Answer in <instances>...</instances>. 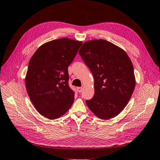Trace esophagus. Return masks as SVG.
<instances>
[{
	"mask_svg": "<svg viewBox=\"0 0 160 160\" xmlns=\"http://www.w3.org/2000/svg\"><path fill=\"white\" fill-rule=\"evenodd\" d=\"M77 91H78V92L81 93L82 91H83V88H82V87H77Z\"/></svg>",
	"mask_w": 160,
	"mask_h": 160,
	"instance_id": "1",
	"label": "esophagus"
}]
</instances>
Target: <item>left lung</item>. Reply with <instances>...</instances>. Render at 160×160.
I'll use <instances>...</instances> for the list:
<instances>
[{"mask_svg":"<svg viewBox=\"0 0 160 160\" xmlns=\"http://www.w3.org/2000/svg\"><path fill=\"white\" fill-rule=\"evenodd\" d=\"M94 78V96L86 100L97 117L114 118L128 103L135 87L130 58L123 49L102 39L87 41L79 50Z\"/></svg>","mask_w":160,"mask_h":160,"instance_id":"8db88e82","label":"left lung"}]
</instances>
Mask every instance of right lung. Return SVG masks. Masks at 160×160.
I'll use <instances>...</instances> for the list:
<instances>
[{
    "label": "right lung",
    "mask_w": 160,
    "mask_h": 160,
    "mask_svg": "<svg viewBox=\"0 0 160 160\" xmlns=\"http://www.w3.org/2000/svg\"><path fill=\"white\" fill-rule=\"evenodd\" d=\"M81 44L71 38L52 40L39 47L29 60L25 79L27 92L37 111L47 118H60L74 102L68 67Z\"/></svg>",
    "instance_id": "obj_1"
}]
</instances>
